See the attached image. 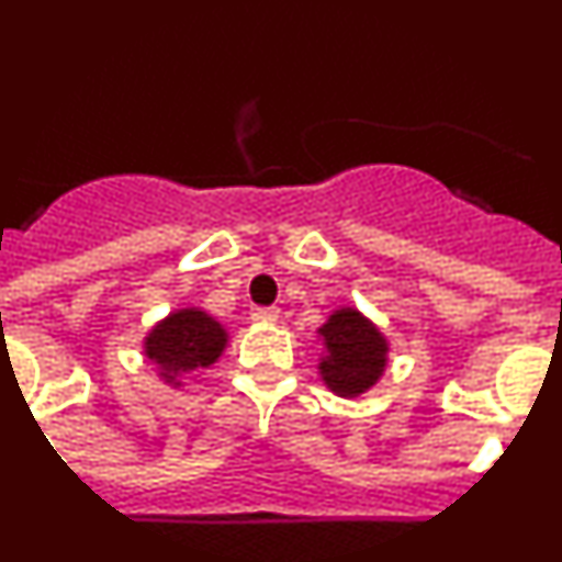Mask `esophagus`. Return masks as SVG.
<instances>
[{"mask_svg": "<svg viewBox=\"0 0 562 562\" xmlns=\"http://www.w3.org/2000/svg\"><path fill=\"white\" fill-rule=\"evenodd\" d=\"M278 317H281V312L276 306H258V310H252V321H258V324H278Z\"/></svg>", "mask_w": 562, "mask_h": 562, "instance_id": "34e87169", "label": "esophagus"}]
</instances>
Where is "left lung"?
<instances>
[{
    "instance_id": "1",
    "label": "left lung",
    "mask_w": 562,
    "mask_h": 562,
    "mask_svg": "<svg viewBox=\"0 0 562 562\" xmlns=\"http://www.w3.org/2000/svg\"><path fill=\"white\" fill-rule=\"evenodd\" d=\"M317 340L324 342L317 374L342 400H357L371 391L389 369V337L357 306H337L317 329Z\"/></svg>"
}]
</instances>
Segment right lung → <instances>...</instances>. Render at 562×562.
I'll return each mask as SVG.
<instances>
[{
    "mask_svg": "<svg viewBox=\"0 0 562 562\" xmlns=\"http://www.w3.org/2000/svg\"><path fill=\"white\" fill-rule=\"evenodd\" d=\"M231 342V331L200 306L168 312L143 337V357L154 366L168 389H186L191 374L220 362Z\"/></svg>",
    "mask_w": 562,
    "mask_h": 562,
    "instance_id": "right-lung-1",
    "label": "right lung"
}]
</instances>
